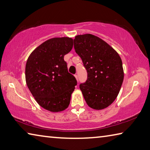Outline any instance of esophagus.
<instances>
[{
    "mask_svg": "<svg viewBox=\"0 0 150 150\" xmlns=\"http://www.w3.org/2000/svg\"><path fill=\"white\" fill-rule=\"evenodd\" d=\"M75 77L76 78V79H77V81H78V76H77V74H75Z\"/></svg>",
    "mask_w": 150,
    "mask_h": 150,
    "instance_id": "1",
    "label": "esophagus"
}]
</instances>
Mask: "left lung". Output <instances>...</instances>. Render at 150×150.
Listing matches in <instances>:
<instances>
[{
    "label": "left lung",
    "instance_id": "left-lung-1",
    "mask_svg": "<svg viewBox=\"0 0 150 150\" xmlns=\"http://www.w3.org/2000/svg\"><path fill=\"white\" fill-rule=\"evenodd\" d=\"M75 52L87 70V79L79 88L88 106L101 110L117 97L124 79L120 55L102 39L87 34L73 40Z\"/></svg>",
    "mask_w": 150,
    "mask_h": 150
}]
</instances>
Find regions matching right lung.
<instances>
[{"mask_svg":"<svg viewBox=\"0 0 150 150\" xmlns=\"http://www.w3.org/2000/svg\"><path fill=\"white\" fill-rule=\"evenodd\" d=\"M73 39L54 38L33 51L25 69L28 87L42 108L51 112L64 110L69 106L77 80L68 72L64 55L73 48Z\"/></svg>","mask_w":150,"mask_h":150,"instance_id":"1","label":"right lung"}]
</instances>
